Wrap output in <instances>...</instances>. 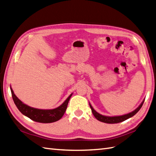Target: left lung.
<instances>
[{"instance_id": "8db88e82", "label": "left lung", "mask_w": 156, "mask_h": 156, "mask_svg": "<svg viewBox=\"0 0 156 156\" xmlns=\"http://www.w3.org/2000/svg\"><path fill=\"white\" fill-rule=\"evenodd\" d=\"M144 102V100L142 102V104L140 105V106L137 108V109H136L134 111L130 112V113L128 114L119 115V116H114V117L104 116V115L98 114L97 112H96L94 110V108L92 107V106L90 104V108H91L94 115V117L98 119V120L104 122V123H107V124H116V123L125 121L126 119L133 116V115H134L137 112L140 110V108H142Z\"/></svg>"}]
</instances>
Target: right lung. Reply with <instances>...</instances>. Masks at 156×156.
Wrapping results in <instances>:
<instances>
[{
    "label": "right lung",
    "mask_w": 156,
    "mask_h": 156,
    "mask_svg": "<svg viewBox=\"0 0 156 156\" xmlns=\"http://www.w3.org/2000/svg\"><path fill=\"white\" fill-rule=\"evenodd\" d=\"M10 90H11L14 102L21 113L31 119L32 120L40 123H52L59 120L66 112L68 102L72 95L70 94L60 106L55 109L40 110L31 108L23 103L14 94L11 88H10Z\"/></svg>",
    "instance_id": "right-lung-1"
}]
</instances>
